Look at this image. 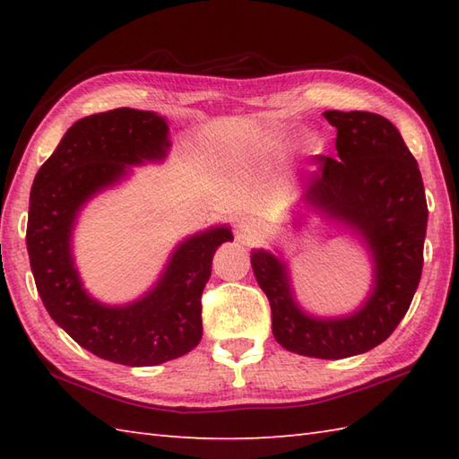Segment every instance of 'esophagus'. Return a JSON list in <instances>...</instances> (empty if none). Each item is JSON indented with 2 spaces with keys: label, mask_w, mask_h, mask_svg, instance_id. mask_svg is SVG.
I'll return each mask as SVG.
<instances>
[{
  "label": "esophagus",
  "mask_w": 459,
  "mask_h": 459,
  "mask_svg": "<svg viewBox=\"0 0 459 459\" xmlns=\"http://www.w3.org/2000/svg\"><path fill=\"white\" fill-rule=\"evenodd\" d=\"M237 238L247 242V245H255L264 238V232H262L260 222L252 217H242L237 221Z\"/></svg>",
  "instance_id": "obj_1"
}]
</instances>
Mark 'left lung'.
Segmentation results:
<instances>
[{
	"instance_id": "1",
	"label": "left lung",
	"mask_w": 459,
	"mask_h": 459,
	"mask_svg": "<svg viewBox=\"0 0 459 459\" xmlns=\"http://www.w3.org/2000/svg\"><path fill=\"white\" fill-rule=\"evenodd\" d=\"M324 116L337 130V158L317 155L319 171L291 211V224L296 229L316 212L359 238L373 262L368 296L347 316H311L298 304L280 250L255 248L250 264L270 301L272 333L281 347L306 357L345 359L383 343L411 307L422 276L428 204L418 163L391 122L359 110Z\"/></svg>"
}]
</instances>
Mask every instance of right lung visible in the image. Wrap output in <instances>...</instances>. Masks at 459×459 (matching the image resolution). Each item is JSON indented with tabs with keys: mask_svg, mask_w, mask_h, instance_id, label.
<instances>
[{
	"mask_svg": "<svg viewBox=\"0 0 459 459\" xmlns=\"http://www.w3.org/2000/svg\"><path fill=\"white\" fill-rule=\"evenodd\" d=\"M169 148L168 120L155 112L116 108L86 116L37 171L29 197L27 252L45 309L81 347L118 365H161L199 345L201 294L212 256L232 240L227 224L183 238L158 281L128 304H102L86 291L73 255L84 204L128 179L134 165L163 161Z\"/></svg>",
	"mask_w": 459,
	"mask_h": 459,
	"instance_id": "obj_1",
	"label": "right lung"
}]
</instances>
